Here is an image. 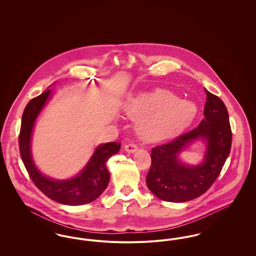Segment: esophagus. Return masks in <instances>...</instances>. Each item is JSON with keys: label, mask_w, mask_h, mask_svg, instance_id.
Returning <instances> with one entry per match:
<instances>
[{"label": "esophagus", "mask_w": 256, "mask_h": 256, "mask_svg": "<svg viewBox=\"0 0 256 256\" xmlns=\"http://www.w3.org/2000/svg\"><path fill=\"white\" fill-rule=\"evenodd\" d=\"M124 150H126V152H128V154H134V152L137 150V146H136L135 144L130 143V144H128V145H126V146H124Z\"/></svg>", "instance_id": "34e87169"}]
</instances>
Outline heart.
I'll return each mask as SVG.
<instances>
[{
  "instance_id": "b5f03b06",
  "label": "heart",
  "mask_w": 256,
  "mask_h": 256,
  "mask_svg": "<svg viewBox=\"0 0 256 256\" xmlns=\"http://www.w3.org/2000/svg\"><path fill=\"white\" fill-rule=\"evenodd\" d=\"M126 116L136 121V130L146 142H159L180 134L195 119V104L180 100L166 89L141 93L122 104Z\"/></svg>"
}]
</instances>
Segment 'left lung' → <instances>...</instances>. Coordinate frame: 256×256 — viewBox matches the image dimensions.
<instances>
[{"mask_svg":"<svg viewBox=\"0 0 256 256\" xmlns=\"http://www.w3.org/2000/svg\"><path fill=\"white\" fill-rule=\"evenodd\" d=\"M204 91V119L200 124L170 143L152 150L146 186L162 200L184 202L204 194L218 178L230 152L232 134L228 110L219 97ZM198 140L206 143L204 159L196 166L186 164L179 154Z\"/></svg>","mask_w":256,"mask_h":256,"instance_id":"left-lung-1","label":"left lung"}]
</instances>
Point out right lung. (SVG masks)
Returning <instances> with one entry per match:
<instances>
[{
    "label": "right lung",
    "instance_id": "add662e5",
    "mask_svg": "<svg viewBox=\"0 0 256 256\" xmlns=\"http://www.w3.org/2000/svg\"><path fill=\"white\" fill-rule=\"evenodd\" d=\"M52 89L32 98L26 106L21 122L19 148L24 167L37 188L50 200L66 206H82L95 200L108 187L110 174L106 162L120 150L121 144L110 142L96 148L84 169L67 180H54L42 174L32 159V137L34 124L52 98Z\"/></svg>",
    "mask_w": 256,
    "mask_h": 256
}]
</instances>
